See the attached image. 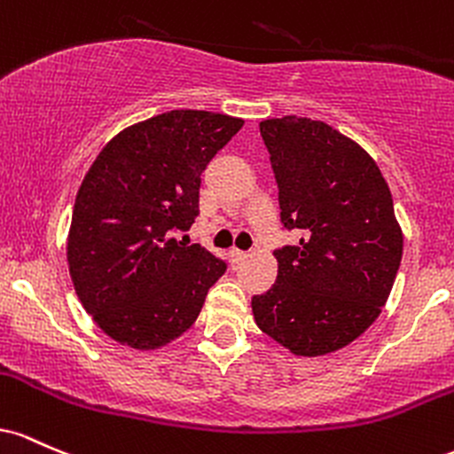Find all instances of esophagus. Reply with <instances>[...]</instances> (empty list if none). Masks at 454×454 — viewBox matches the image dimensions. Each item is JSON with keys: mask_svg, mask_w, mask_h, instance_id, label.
Masks as SVG:
<instances>
[{"mask_svg": "<svg viewBox=\"0 0 454 454\" xmlns=\"http://www.w3.org/2000/svg\"><path fill=\"white\" fill-rule=\"evenodd\" d=\"M229 257H231L233 263H240V262H244V259L248 257V253L247 251H240V248H231Z\"/></svg>", "mask_w": 454, "mask_h": 454, "instance_id": "34e87169", "label": "esophagus"}]
</instances>
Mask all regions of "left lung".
Returning <instances> with one entry per match:
<instances>
[{"label":"left lung","mask_w":454,"mask_h":454,"mask_svg":"<svg viewBox=\"0 0 454 454\" xmlns=\"http://www.w3.org/2000/svg\"><path fill=\"white\" fill-rule=\"evenodd\" d=\"M278 184L281 221L298 247L274 251L277 283L253 295L262 333L295 356L333 354L369 328L388 300L403 231L375 160L325 121H259Z\"/></svg>","instance_id":"8db88e82"}]
</instances>
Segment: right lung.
I'll return each mask as SVG.
<instances>
[{
	"mask_svg": "<svg viewBox=\"0 0 454 454\" xmlns=\"http://www.w3.org/2000/svg\"><path fill=\"white\" fill-rule=\"evenodd\" d=\"M242 124L212 111H167L117 132L91 162L66 254L74 292L106 337L159 349L200 317L227 266L171 233L195 223L201 173Z\"/></svg>",
	"mask_w": 454,
	"mask_h": 454,
	"instance_id": "1",
	"label": "right lung"
}]
</instances>
